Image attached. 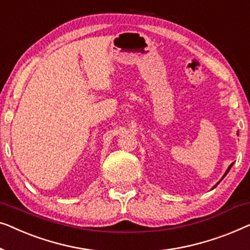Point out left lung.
Listing matches in <instances>:
<instances>
[{
	"label": "left lung",
	"instance_id": "left-lung-1",
	"mask_svg": "<svg viewBox=\"0 0 250 250\" xmlns=\"http://www.w3.org/2000/svg\"><path fill=\"white\" fill-rule=\"evenodd\" d=\"M237 135H238V136H239V133H238V132H237ZM232 165H233V163H232V164H230V167H228V168H227V171H226V173H224V174H223V177H222V178H221V180H223V179H224V177H226V175H227V174H228V173H229V171H230V168H231V167H232ZM221 180H220V181H219V182H217V184H216V185H215V186H214V187H213V188H212V189H214V188H215V187H216V186H217V185H219V184H220V182H221Z\"/></svg>",
	"mask_w": 250,
	"mask_h": 250
}]
</instances>
